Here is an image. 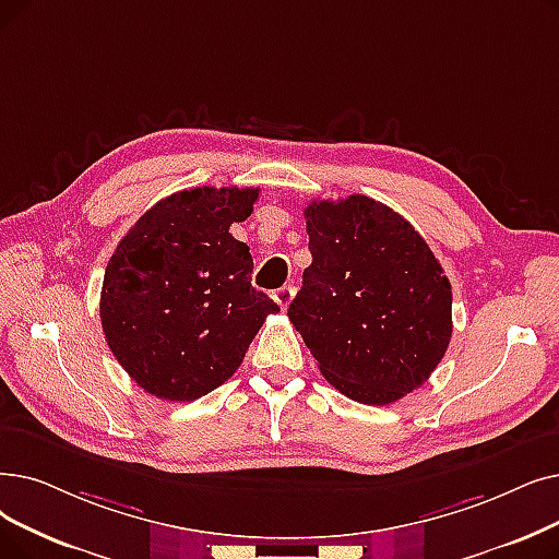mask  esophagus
<instances>
[{
    "mask_svg": "<svg viewBox=\"0 0 559 559\" xmlns=\"http://www.w3.org/2000/svg\"><path fill=\"white\" fill-rule=\"evenodd\" d=\"M293 297H295V287H293V285H283V287H278L276 293H274V301H276L283 310L289 306V301H293Z\"/></svg>",
    "mask_w": 559,
    "mask_h": 559,
    "instance_id": "34e87169",
    "label": "esophagus"
}]
</instances>
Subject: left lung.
Segmentation results:
<instances>
[{
  "label": "left lung",
  "instance_id": "left-lung-1",
  "mask_svg": "<svg viewBox=\"0 0 559 559\" xmlns=\"http://www.w3.org/2000/svg\"><path fill=\"white\" fill-rule=\"evenodd\" d=\"M310 266L287 318L324 379L383 406L420 388L452 337V287L404 216L354 193L306 210Z\"/></svg>",
  "mask_w": 559,
  "mask_h": 559
}]
</instances>
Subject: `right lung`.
I'll use <instances>...</instances> for the list:
<instances>
[{"instance_id": "1", "label": "right lung", "mask_w": 559, "mask_h": 559, "mask_svg": "<svg viewBox=\"0 0 559 559\" xmlns=\"http://www.w3.org/2000/svg\"><path fill=\"white\" fill-rule=\"evenodd\" d=\"M260 189L197 187L155 203L109 258L100 320L123 370L159 400L191 402L219 388L281 308L251 285L253 258L230 224Z\"/></svg>"}]
</instances>
